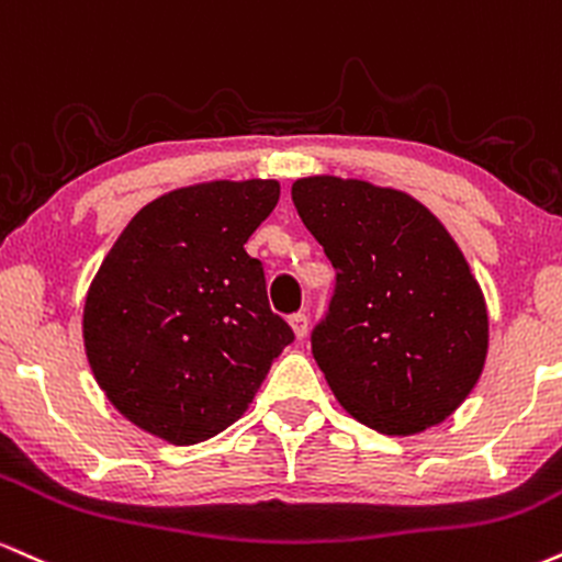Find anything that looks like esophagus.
<instances>
[{"instance_id":"1","label":"esophagus","mask_w":562,"mask_h":562,"mask_svg":"<svg viewBox=\"0 0 562 562\" xmlns=\"http://www.w3.org/2000/svg\"><path fill=\"white\" fill-rule=\"evenodd\" d=\"M289 323H292L296 339H305V336H307V326H310L307 315H305V313H294L292 318H289Z\"/></svg>"}]
</instances>
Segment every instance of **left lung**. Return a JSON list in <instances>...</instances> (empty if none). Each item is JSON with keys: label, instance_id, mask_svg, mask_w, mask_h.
<instances>
[{"label": "left lung", "instance_id": "8db88e82", "mask_svg": "<svg viewBox=\"0 0 562 562\" xmlns=\"http://www.w3.org/2000/svg\"><path fill=\"white\" fill-rule=\"evenodd\" d=\"M336 270L310 334L341 407L381 434H418L458 411L490 347L484 294L447 228L394 189L334 176L292 187Z\"/></svg>", "mask_w": 562, "mask_h": 562}]
</instances>
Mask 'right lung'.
Wrapping results in <instances>:
<instances>
[{
	"mask_svg": "<svg viewBox=\"0 0 562 562\" xmlns=\"http://www.w3.org/2000/svg\"><path fill=\"white\" fill-rule=\"evenodd\" d=\"M276 181H213L149 202L112 244L83 307L97 384L131 424L196 445L234 424L294 341L244 244Z\"/></svg>",
	"mask_w": 562,
	"mask_h": 562,
	"instance_id": "obj_1",
	"label": "right lung"
}]
</instances>
